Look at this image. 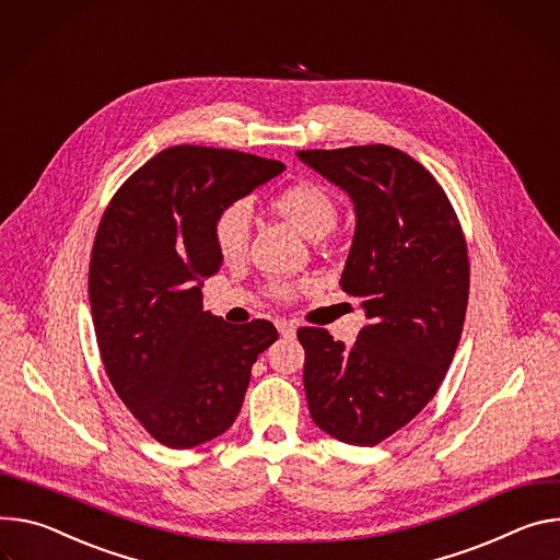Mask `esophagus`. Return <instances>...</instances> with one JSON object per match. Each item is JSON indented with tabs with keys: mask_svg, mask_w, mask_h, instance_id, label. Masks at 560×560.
I'll list each match as a JSON object with an SVG mask.
<instances>
[{
	"mask_svg": "<svg viewBox=\"0 0 560 560\" xmlns=\"http://www.w3.org/2000/svg\"><path fill=\"white\" fill-rule=\"evenodd\" d=\"M276 327H278L280 336H284V338H291V336H295V329H298L293 323H289V320H284V318L276 320Z\"/></svg>",
	"mask_w": 560,
	"mask_h": 560,
	"instance_id": "obj_1",
	"label": "esophagus"
}]
</instances>
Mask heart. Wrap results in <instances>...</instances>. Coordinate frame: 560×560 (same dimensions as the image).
<instances>
[{"label":"heart","mask_w":560,"mask_h":560,"mask_svg":"<svg viewBox=\"0 0 560 560\" xmlns=\"http://www.w3.org/2000/svg\"><path fill=\"white\" fill-rule=\"evenodd\" d=\"M273 209L306 237L327 235L338 218L331 194L314 182L289 186L273 200ZM248 233H252V209L242 200L224 207L213 222V242L224 260H233L244 254ZM271 291L276 295L291 293V289L284 284H273Z\"/></svg>","instance_id":"1"}]
</instances>
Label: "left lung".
Wrapping results in <instances>:
<instances>
[{
    "mask_svg": "<svg viewBox=\"0 0 560 560\" xmlns=\"http://www.w3.org/2000/svg\"><path fill=\"white\" fill-rule=\"evenodd\" d=\"M295 155L353 202L340 287L369 318L351 347L327 329H298L308 413L329 436L374 447L445 381L467 312V242L443 186L407 153L366 144Z\"/></svg>",
    "mask_w": 560,
    "mask_h": 560,
    "instance_id": "obj_1",
    "label": "left lung"
}]
</instances>
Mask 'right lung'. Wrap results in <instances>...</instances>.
I'll use <instances>...</instances> for the list:
<instances>
[{"label": "right lung", "mask_w": 560, "mask_h": 560, "mask_svg": "<svg viewBox=\"0 0 560 560\" xmlns=\"http://www.w3.org/2000/svg\"><path fill=\"white\" fill-rule=\"evenodd\" d=\"M284 171L231 149L171 147L124 182L93 242L89 298L108 381L151 436L191 450L240 413L252 366L278 331L202 308L218 273V213Z\"/></svg>", "instance_id": "obj_1"}]
</instances>
